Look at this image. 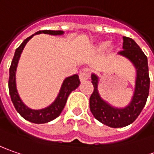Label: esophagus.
<instances>
[{"mask_svg":"<svg viewBox=\"0 0 154 154\" xmlns=\"http://www.w3.org/2000/svg\"><path fill=\"white\" fill-rule=\"evenodd\" d=\"M88 77H89V73H88L87 70H83V71L80 72V73H79V78H80V80L82 82L87 80Z\"/></svg>","mask_w":154,"mask_h":154,"instance_id":"esophagus-1","label":"esophagus"}]
</instances>
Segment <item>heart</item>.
Masks as SVG:
<instances>
[{"label": "heart", "mask_w": 154, "mask_h": 154, "mask_svg": "<svg viewBox=\"0 0 154 154\" xmlns=\"http://www.w3.org/2000/svg\"><path fill=\"white\" fill-rule=\"evenodd\" d=\"M107 46H108V43H107V42H103V43H101V44L100 45V50H104V49H106V48H107Z\"/></svg>", "instance_id": "b5f03b06"}]
</instances>
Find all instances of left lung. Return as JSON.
I'll list each match as a JSON object with an SVG mask.
<instances>
[{"instance_id": "left-lung-1", "label": "left lung", "mask_w": 154, "mask_h": 154, "mask_svg": "<svg viewBox=\"0 0 154 154\" xmlns=\"http://www.w3.org/2000/svg\"><path fill=\"white\" fill-rule=\"evenodd\" d=\"M123 40L124 50L119 54L130 59L137 71L135 90L130 105L124 109H118L106 103L98 94V77L94 74L91 77L94 91L89 98L90 111L98 121L112 128L125 127L137 119L146 105L150 87L146 56L133 39L123 36Z\"/></svg>"}]
</instances>
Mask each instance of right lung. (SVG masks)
Listing matches in <instances>:
<instances>
[{"instance_id": "add662e5", "label": "right lung", "mask_w": 154, "mask_h": 154, "mask_svg": "<svg viewBox=\"0 0 154 154\" xmlns=\"http://www.w3.org/2000/svg\"><path fill=\"white\" fill-rule=\"evenodd\" d=\"M41 33L49 35H62L64 32L62 30H40L34 35L41 34ZM34 35L26 38L15 51L11 66L9 68L8 88H9V94L11 96V100L14 103V107L24 119L28 120L31 123H35V124H45L48 122H50L60 116L62 110L66 106L69 94L72 93V91L75 90L79 86L80 80L77 74L66 78L62 84L60 92L55 100V101L48 107L41 109V110H32V109L28 108L22 102V100L19 98V94L17 92L16 82H15V72H16V68L19 62V57L24 49V46Z\"/></svg>"}]
</instances>
